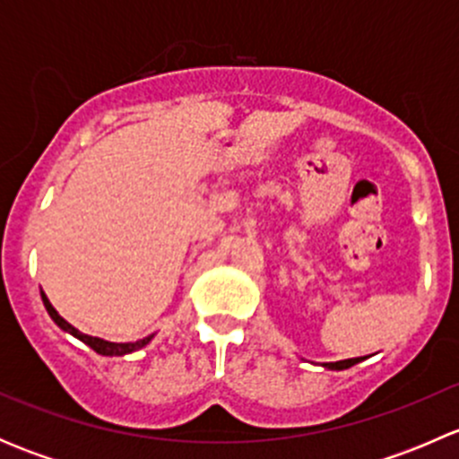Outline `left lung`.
<instances>
[{
    "label": "left lung",
    "mask_w": 459,
    "mask_h": 459,
    "mask_svg": "<svg viewBox=\"0 0 459 459\" xmlns=\"http://www.w3.org/2000/svg\"><path fill=\"white\" fill-rule=\"evenodd\" d=\"M362 362V358H353V359H342V362H328L324 364L326 368H331V371H342V368H351L353 364Z\"/></svg>",
    "instance_id": "8db88e82"
}]
</instances>
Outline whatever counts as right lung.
<instances>
[{
    "instance_id": "add662e5",
    "label": "right lung",
    "mask_w": 459,
    "mask_h": 459,
    "mask_svg": "<svg viewBox=\"0 0 459 459\" xmlns=\"http://www.w3.org/2000/svg\"><path fill=\"white\" fill-rule=\"evenodd\" d=\"M41 299H44V307H46V311H48V316L53 317V322L57 324V326L62 328V331H66V333H71V335H75L77 340L84 342L86 346H91V349L95 351V353H100V355H110V358H113V355H126V353H133V351H140V349H143V346H146L148 342L152 340V335H148V337H143V340L128 342V344H117V342H106V340H100V337L86 335V333L77 331L75 326H71V324H68L66 319H64L62 316H59V313L55 311L53 304L48 302V298H46L44 293H41Z\"/></svg>"
}]
</instances>
